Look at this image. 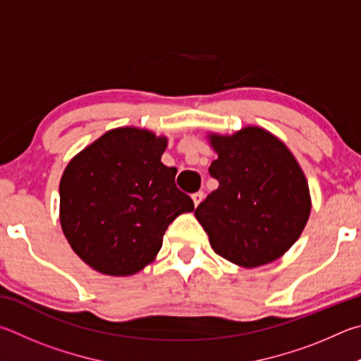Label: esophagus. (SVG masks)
<instances>
[{
    "instance_id": "1",
    "label": "esophagus",
    "mask_w": 361,
    "mask_h": 361,
    "mask_svg": "<svg viewBox=\"0 0 361 361\" xmlns=\"http://www.w3.org/2000/svg\"><path fill=\"white\" fill-rule=\"evenodd\" d=\"M203 197H204V193L203 192H197V193H193L192 195V200H193V203H195V206H198L201 201H203Z\"/></svg>"
}]
</instances>
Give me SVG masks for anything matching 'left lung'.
I'll return each instance as SVG.
<instances>
[{
	"label": "left lung",
	"mask_w": 361,
	"mask_h": 361,
	"mask_svg": "<svg viewBox=\"0 0 361 361\" xmlns=\"http://www.w3.org/2000/svg\"><path fill=\"white\" fill-rule=\"evenodd\" d=\"M219 180L195 217L211 247L243 268L281 258L298 241L311 214L306 176L292 152L273 133L244 126L233 135H207Z\"/></svg>",
	"instance_id": "obj_1"
}]
</instances>
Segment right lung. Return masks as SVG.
Masks as SVG:
<instances>
[{"label":"right lung","mask_w":361,"mask_h":361,"mask_svg":"<svg viewBox=\"0 0 361 361\" xmlns=\"http://www.w3.org/2000/svg\"><path fill=\"white\" fill-rule=\"evenodd\" d=\"M166 136L135 126L106 131L71 158L60 180V224L71 249L107 276L155 260L169 224L195 209L161 163Z\"/></svg>","instance_id":"add662e5"}]
</instances>
